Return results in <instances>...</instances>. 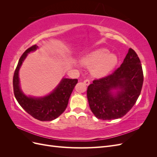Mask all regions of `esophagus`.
Returning a JSON list of instances; mask_svg holds the SVG:
<instances>
[{
  "instance_id": "1",
  "label": "esophagus",
  "mask_w": 157,
  "mask_h": 157,
  "mask_svg": "<svg viewBox=\"0 0 157 157\" xmlns=\"http://www.w3.org/2000/svg\"><path fill=\"white\" fill-rule=\"evenodd\" d=\"M84 83L86 84V85H87V86H88V85L90 84V80L89 79H86V80H84Z\"/></svg>"
}]
</instances>
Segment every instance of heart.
Wrapping results in <instances>:
<instances>
[{
    "instance_id": "heart-1",
    "label": "heart",
    "mask_w": 157,
    "mask_h": 157,
    "mask_svg": "<svg viewBox=\"0 0 157 157\" xmlns=\"http://www.w3.org/2000/svg\"><path fill=\"white\" fill-rule=\"evenodd\" d=\"M109 53L106 49L96 50L84 57L82 63L88 67H92L94 77H103L115 67L118 61L115 55Z\"/></svg>"
}]
</instances>
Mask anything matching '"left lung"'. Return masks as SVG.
Segmentation results:
<instances>
[{
    "label": "left lung",
    "instance_id": "1",
    "mask_svg": "<svg viewBox=\"0 0 157 157\" xmlns=\"http://www.w3.org/2000/svg\"><path fill=\"white\" fill-rule=\"evenodd\" d=\"M144 82L141 61L130 48L121 67L105 77L96 79L87 90L89 105L99 119L112 120L124 116L135 105ZM113 89H116L114 93Z\"/></svg>",
    "mask_w": 157,
    "mask_h": 157
}]
</instances>
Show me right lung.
Here are the masks:
<instances>
[{
    "instance_id": "right-lung-1",
    "label": "right lung",
    "mask_w": 157,
    "mask_h": 157,
    "mask_svg": "<svg viewBox=\"0 0 157 157\" xmlns=\"http://www.w3.org/2000/svg\"><path fill=\"white\" fill-rule=\"evenodd\" d=\"M37 48L36 44L32 46L25 50L19 59L13 77V93L19 104L31 116L40 121H50L58 118L65 110L78 79L63 78L53 92L44 97L25 96L20 86L19 70L28 53Z\"/></svg>"
}]
</instances>
